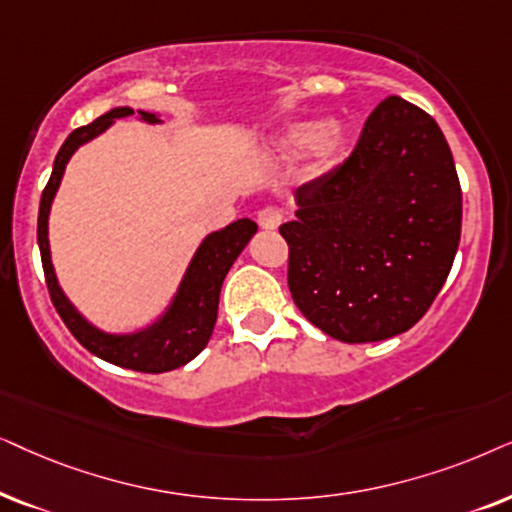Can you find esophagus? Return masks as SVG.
<instances>
[{
    "mask_svg": "<svg viewBox=\"0 0 512 512\" xmlns=\"http://www.w3.org/2000/svg\"><path fill=\"white\" fill-rule=\"evenodd\" d=\"M281 222H283V213L278 208H264L260 210V215H257V224L267 231L278 229L281 227Z\"/></svg>",
    "mask_w": 512,
    "mask_h": 512,
    "instance_id": "esophagus-1",
    "label": "esophagus"
}]
</instances>
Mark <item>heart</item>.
Instances as JSON below:
<instances>
[{
	"instance_id": "b5f03b06",
	"label": "heart",
	"mask_w": 512,
	"mask_h": 512,
	"mask_svg": "<svg viewBox=\"0 0 512 512\" xmlns=\"http://www.w3.org/2000/svg\"><path fill=\"white\" fill-rule=\"evenodd\" d=\"M349 147V133L339 121L304 119L290 124L274 142V154L283 163L311 159L313 168L332 170Z\"/></svg>"
}]
</instances>
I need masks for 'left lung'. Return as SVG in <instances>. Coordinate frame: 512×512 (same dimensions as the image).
<instances>
[{"mask_svg": "<svg viewBox=\"0 0 512 512\" xmlns=\"http://www.w3.org/2000/svg\"><path fill=\"white\" fill-rule=\"evenodd\" d=\"M288 285L297 309L346 344L407 332L445 285L461 187L431 114L391 95L342 166L295 192Z\"/></svg>", "mask_w": 512, "mask_h": 512, "instance_id": "1", "label": "left lung"}]
</instances>
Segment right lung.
Segmentation results:
<instances>
[{
  "label": "right lung",
  "mask_w": 512,
  "mask_h": 512,
  "mask_svg": "<svg viewBox=\"0 0 512 512\" xmlns=\"http://www.w3.org/2000/svg\"><path fill=\"white\" fill-rule=\"evenodd\" d=\"M133 114L140 121H145V124H163L161 114L145 112V109L135 112L133 107L124 105L109 109L107 114H102L93 124L81 126L67 135L56 161H53L49 185H46L42 203H39L37 243L39 252H42L44 276L53 306L58 309L60 318L65 320V325L70 327L72 335L79 339V344L86 346L93 356L107 360L112 365L126 367V370L159 374L187 365L189 360H194L208 346L210 335L215 330L217 304H220L224 276H227L231 264L236 262V257L241 255L250 238L257 234V224L243 217V220H236L227 224V227L206 234L199 248L194 250L192 260H189L185 274H182L175 292L170 295L168 304L147 325L128 332H109L91 323L70 302L65 290L60 288L49 243L51 206L56 201L65 168L74 152L105 133L107 128H112L117 119L133 117Z\"/></svg>",
  "instance_id": "1"
}]
</instances>
